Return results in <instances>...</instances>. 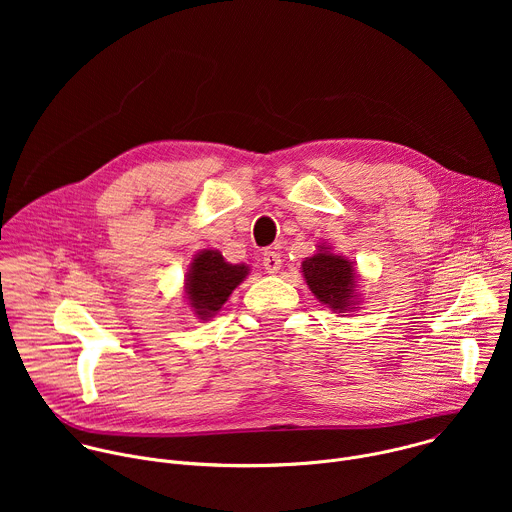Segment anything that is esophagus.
I'll use <instances>...</instances> for the list:
<instances>
[{"mask_svg":"<svg viewBox=\"0 0 512 512\" xmlns=\"http://www.w3.org/2000/svg\"><path fill=\"white\" fill-rule=\"evenodd\" d=\"M263 267L267 273H277L281 269V257L275 251H265L263 255Z\"/></svg>","mask_w":512,"mask_h":512,"instance_id":"34e87169","label":"esophagus"}]
</instances>
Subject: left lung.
<instances>
[{"mask_svg": "<svg viewBox=\"0 0 512 512\" xmlns=\"http://www.w3.org/2000/svg\"><path fill=\"white\" fill-rule=\"evenodd\" d=\"M304 279L312 294L338 314L352 312L358 304L356 271L352 261L320 245V251L302 263Z\"/></svg>", "mask_w": 512, "mask_h": 512, "instance_id": "8db88e82", "label": "left lung"}]
</instances>
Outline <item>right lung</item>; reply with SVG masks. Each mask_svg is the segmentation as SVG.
Wrapping results in <instances>:
<instances>
[{
    "label": "right lung",
    "instance_id": "add662e5",
    "mask_svg": "<svg viewBox=\"0 0 512 512\" xmlns=\"http://www.w3.org/2000/svg\"><path fill=\"white\" fill-rule=\"evenodd\" d=\"M249 275V267L245 263L233 265L225 261V257L204 249L198 255H194L190 269L186 273V300L188 306L194 310L196 318L210 320L223 304L233 294V289L243 283V279Z\"/></svg>",
    "mask_w": 512,
    "mask_h": 512
}]
</instances>
